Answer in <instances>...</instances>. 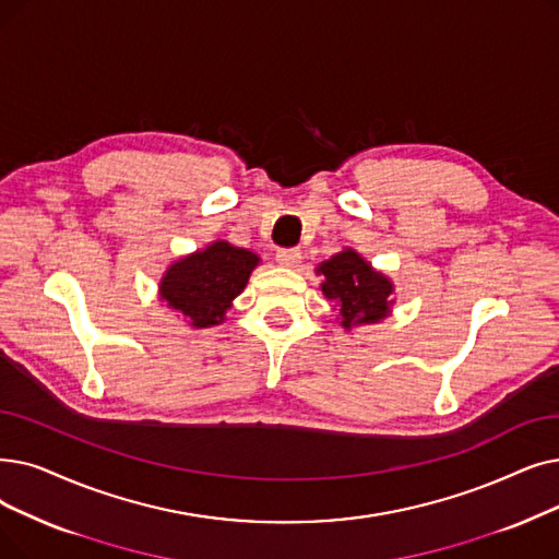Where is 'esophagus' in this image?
<instances>
[{
    "label": "esophagus",
    "instance_id": "esophagus-1",
    "mask_svg": "<svg viewBox=\"0 0 559 559\" xmlns=\"http://www.w3.org/2000/svg\"><path fill=\"white\" fill-rule=\"evenodd\" d=\"M276 260H278V264H283V266H299V262H301V251L295 249V247L278 249V251H276Z\"/></svg>",
    "mask_w": 559,
    "mask_h": 559
}]
</instances>
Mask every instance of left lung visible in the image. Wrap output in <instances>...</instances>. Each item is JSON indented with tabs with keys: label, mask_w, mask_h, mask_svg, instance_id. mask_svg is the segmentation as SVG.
Masks as SVG:
<instances>
[{
	"label": "left lung",
	"mask_w": 559,
	"mask_h": 559,
	"mask_svg": "<svg viewBox=\"0 0 559 559\" xmlns=\"http://www.w3.org/2000/svg\"><path fill=\"white\" fill-rule=\"evenodd\" d=\"M318 274H324L322 293L340 306V324L345 329L383 320L388 306L393 304L391 281L349 249L322 262Z\"/></svg>",
	"instance_id": "1"
}]
</instances>
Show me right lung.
Segmentation results:
<instances>
[{
    "label": "right lung",
    "instance_id": "1",
    "mask_svg": "<svg viewBox=\"0 0 559 559\" xmlns=\"http://www.w3.org/2000/svg\"><path fill=\"white\" fill-rule=\"evenodd\" d=\"M258 260L255 253L230 247L228 241H214L205 251L168 266L159 285L162 299L180 310L193 326L219 324Z\"/></svg>",
    "mask_w": 559,
    "mask_h": 559
}]
</instances>
